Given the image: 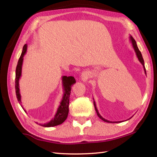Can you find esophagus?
Segmentation results:
<instances>
[{"label": "esophagus", "instance_id": "esophagus-1", "mask_svg": "<svg viewBox=\"0 0 157 157\" xmlns=\"http://www.w3.org/2000/svg\"><path fill=\"white\" fill-rule=\"evenodd\" d=\"M82 78H84V79H86V77L85 76L84 74H82Z\"/></svg>", "mask_w": 157, "mask_h": 157}]
</instances>
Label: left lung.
Returning <instances> with one entry per match:
<instances>
[{
	"label": "left lung",
	"mask_w": 157,
	"mask_h": 157,
	"mask_svg": "<svg viewBox=\"0 0 157 157\" xmlns=\"http://www.w3.org/2000/svg\"><path fill=\"white\" fill-rule=\"evenodd\" d=\"M129 40H130V42H131V43H132V47H133V48H134V51H135V52H136V56H137V57H138V60H139V61L140 62L141 64L143 65V68H144L145 74H146V69H145V66H144V59H143L142 55V54H141V52L139 51L138 47V46H137V44H136V42L135 40H134V38H133V37H132V36H129ZM94 107H95L96 112V113H97V115L100 118H101V119L102 120V121H105V122H107V123H113L121 122V121H109V120L105 119V118H103L102 117L101 115H100V113H98V109H97V108H96V102H95V101H94ZM132 117H130L129 119H131Z\"/></svg>",
	"instance_id": "1"
}]
</instances>
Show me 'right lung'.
Segmentation results:
<instances>
[{"label":"right lung","instance_id":"right-lung-1","mask_svg":"<svg viewBox=\"0 0 157 157\" xmlns=\"http://www.w3.org/2000/svg\"><path fill=\"white\" fill-rule=\"evenodd\" d=\"M28 45L25 44L23 47V51L21 52V55L20 56L19 59L17 63V65L16 67V71H15V92L17 98L19 102L21 105V94H20V90H19V79L21 76V71H22V65L23 61V56L25 55L26 52H27ZM76 82L75 78L73 76H63L62 77V86L63 89V95L62 97V100L60 105L57 109L55 115L51 121L48 122H46L45 123H40V125L43 127H46V128H50V127H54L61 124L64 122L67 117L68 113H69V96L71 94V86L73 84ZM23 109L26 113L25 110L23 109ZM37 124L38 123L36 122Z\"/></svg>","mask_w":157,"mask_h":157}]
</instances>
